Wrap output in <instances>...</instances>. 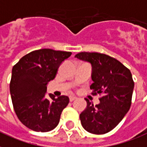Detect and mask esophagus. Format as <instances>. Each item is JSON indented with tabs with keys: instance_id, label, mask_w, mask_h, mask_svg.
I'll list each match as a JSON object with an SVG mask.
<instances>
[{
	"instance_id": "obj_1",
	"label": "esophagus",
	"mask_w": 147,
	"mask_h": 147,
	"mask_svg": "<svg viewBox=\"0 0 147 147\" xmlns=\"http://www.w3.org/2000/svg\"><path fill=\"white\" fill-rule=\"evenodd\" d=\"M76 98H77V97H76L75 96H69V100H70V102H72V101L76 100Z\"/></svg>"
}]
</instances>
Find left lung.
I'll use <instances>...</instances> for the list:
<instances>
[{
	"mask_svg": "<svg viewBox=\"0 0 147 147\" xmlns=\"http://www.w3.org/2000/svg\"><path fill=\"white\" fill-rule=\"evenodd\" d=\"M92 65V95H102L94 106L88 100L80 114L82 126L88 133L105 134L113 129L131 106L134 82L129 69L113 57L98 52H80L75 56Z\"/></svg>",
	"mask_w": 147,
	"mask_h": 147,
	"instance_id": "1",
	"label": "left lung"
}]
</instances>
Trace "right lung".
I'll return each mask as SVG.
<instances>
[{
  "label": "right lung",
  "instance_id": "add662e5",
  "mask_svg": "<svg viewBox=\"0 0 147 147\" xmlns=\"http://www.w3.org/2000/svg\"><path fill=\"white\" fill-rule=\"evenodd\" d=\"M71 52L44 49L23 56L12 69L10 92L18 118L24 126L36 132L55 128L61 112L69 102L68 96L58 98L49 94L47 85L55 78L59 66Z\"/></svg>",
  "mask_w": 147,
  "mask_h": 147
}]
</instances>
